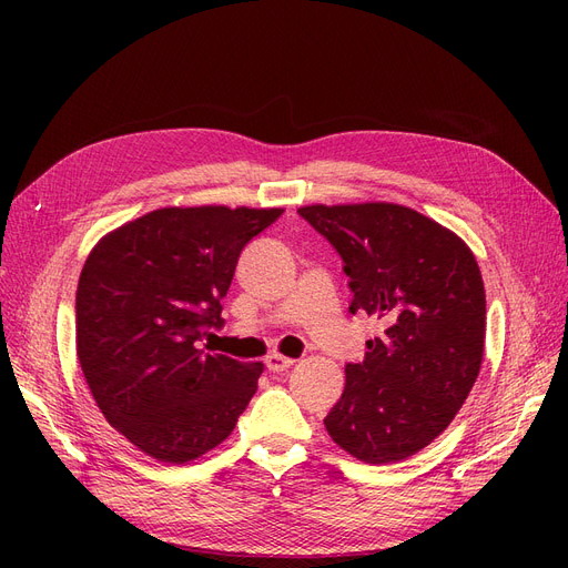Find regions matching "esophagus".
<instances>
[{
	"mask_svg": "<svg viewBox=\"0 0 568 568\" xmlns=\"http://www.w3.org/2000/svg\"><path fill=\"white\" fill-rule=\"evenodd\" d=\"M264 364H266V368L272 371V373H281V371H287L290 366H294V359H290V356H283V354L274 352V354L266 356Z\"/></svg>",
	"mask_w": 568,
	"mask_h": 568,
	"instance_id": "34e87169",
	"label": "esophagus"
}]
</instances>
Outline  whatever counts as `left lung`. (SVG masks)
Returning <instances> with one entry per match:
<instances>
[{
	"label": "left lung",
	"instance_id": "1",
	"mask_svg": "<svg viewBox=\"0 0 568 568\" xmlns=\"http://www.w3.org/2000/svg\"><path fill=\"white\" fill-rule=\"evenodd\" d=\"M300 214L343 257L349 313L384 322L364 362L345 366L326 433L356 460H405L446 430L479 377V264L458 234L403 204H311Z\"/></svg>",
	"mask_w": 568,
	"mask_h": 568
}]
</instances>
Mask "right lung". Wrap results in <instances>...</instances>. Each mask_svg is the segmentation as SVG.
<instances>
[{
	"label": "right lung",
	"instance_id": "add662e5",
	"mask_svg": "<svg viewBox=\"0 0 568 568\" xmlns=\"http://www.w3.org/2000/svg\"><path fill=\"white\" fill-rule=\"evenodd\" d=\"M283 209L163 206L105 234L75 292V347L108 424L184 465L212 452L257 392L260 362L197 349L223 324L239 253Z\"/></svg>",
	"mask_w": 568,
	"mask_h": 568
}]
</instances>
